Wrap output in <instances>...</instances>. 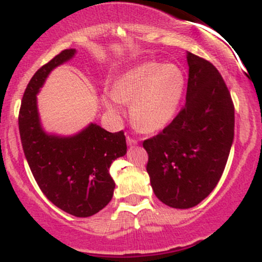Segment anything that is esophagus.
<instances>
[{
    "instance_id": "esophagus-1",
    "label": "esophagus",
    "mask_w": 262,
    "mask_h": 262,
    "mask_svg": "<svg viewBox=\"0 0 262 262\" xmlns=\"http://www.w3.org/2000/svg\"><path fill=\"white\" fill-rule=\"evenodd\" d=\"M127 144L129 146H133V145H137L138 144V141L135 140V139H133V138H130V137H127Z\"/></svg>"
}]
</instances>
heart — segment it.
Here are the masks:
<instances>
[{"label": "heart", "mask_w": 262, "mask_h": 262, "mask_svg": "<svg viewBox=\"0 0 262 262\" xmlns=\"http://www.w3.org/2000/svg\"><path fill=\"white\" fill-rule=\"evenodd\" d=\"M183 91L185 76L177 66L146 61L119 75L102 102L112 113L121 112V103L130 102L129 112L135 127L154 133L172 121Z\"/></svg>", "instance_id": "b5f03b06"}]
</instances>
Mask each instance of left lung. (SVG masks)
<instances>
[{
  "mask_svg": "<svg viewBox=\"0 0 262 262\" xmlns=\"http://www.w3.org/2000/svg\"><path fill=\"white\" fill-rule=\"evenodd\" d=\"M186 104L156 137L143 143L155 196L172 208L187 209L214 189L234 139V104L219 71L187 53Z\"/></svg>",
  "mask_w": 262,
  "mask_h": 262,
  "instance_id": "1",
  "label": "left lung"
}]
</instances>
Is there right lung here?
I'll return each instance as SVG.
<instances>
[{
  "mask_svg": "<svg viewBox=\"0 0 262 262\" xmlns=\"http://www.w3.org/2000/svg\"><path fill=\"white\" fill-rule=\"evenodd\" d=\"M66 49L41 66L27 86L18 125L29 167L39 188L53 204L75 217H91L103 209L116 187L111 164L127 152L123 132L110 133L96 123L74 135L47 133L39 118L37 95L55 68L71 60Z\"/></svg>",
  "mask_w": 262,
  "mask_h": 262,
  "instance_id": "add662e5",
  "label": "right lung"
}]
</instances>
